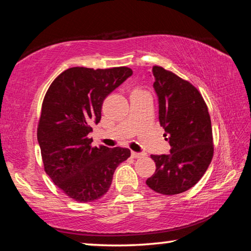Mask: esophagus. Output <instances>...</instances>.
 I'll use <instances>...</instances> for the list:
<instances>
[{"label":"esophagus","instance_id":"esophagus-1","mask_svg":"<svg viewBox=\"0 0 251 251\" xmlns=\"http://www.w3.org/2000/svg\"><path fill=\"white\" fill-rule=\"evenodd\" d=\"M146 154L145 152H136V151H131V157L134 158H141V157H144Z\"/></svg>","mask_w":251,"mask_h":251}]
</instances>
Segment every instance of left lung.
I'll return each mask as SVG.
<instances>
[{"label": "left lung", "mask_w": 251, "mask_h": 251, "mask_svg": "<svg viewBox=\"0 0 251 251\" xmlns=\"http://www.w3.org/2000/svg\"><path fill=\"white\" fill-rule=\"evenodd\" d=\"M159 103V124L171 145L169 155H151L155 174L146 180L163 195L184 193L206 173L214 156L211 121L196 87L161 66H152Z\"/></svg>", "instance_id": "8db88e82"}]
</instances>
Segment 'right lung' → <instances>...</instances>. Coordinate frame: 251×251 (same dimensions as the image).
<instances>
[{
    "label": "right lung",
    "mask_w": 251,
    "mask_h": 251,
    "mask_svg": "<svg viewBox=\"0 0 251 251\" xmlns=\"http://www.w3.org/2000/svg\"><path fill=\"white\" fill-rule=\"evenodd\" d=\"M133 74L129 67H71L50 84L42 104L37 141L44 171L63 193L79 202L108 192L128 148L93 147L88 134L101 117L103 101Z\"/></svg>",
    "instance_id": "add662e5"
}]
</instances>
